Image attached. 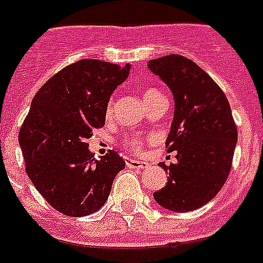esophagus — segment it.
<instances>
[{
  "mask_svg": "<svg viewBox=\"0 0 263 263\" xmlns=\"http://www.w3.org/2000/svg\"><path fill=\"white\" fill-rule=\"evenodd\" d=\"M126 165L129 167H133V169H145L148 167V163L144 161H136V159H129L126 161Z\"/></svg>",
  "mask_w": 263,
  "mask_h": 263,
  "instance_id": "esophagus-1",
  "label": "esophagus"
}]
</instances>
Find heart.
<instances>
[{"instance_id": "obj_1", "label": "heart", "mask_w": 263, "mask_h": 263, "mask_svg": "<svg viewBox=\"0 0 263 263\" xmlns=\"http://www.w3.org/2000/svg\"><path fill=\"white\" fill-rule=\"evenodd\" d=\"M141 96H143V100L145 101V104H149V102H153L158 96H161V92L158 91L157 88H153V87H147V88H144L143 92H141ZM112 112H114V100H109L108 104H106L105 108V115L109 118L112 115ZM144 137L141 136H127V137H124L123 139V145L129 151H133V153H140L141 151V148L144 145Z\"/></svg>"}]
</instances>
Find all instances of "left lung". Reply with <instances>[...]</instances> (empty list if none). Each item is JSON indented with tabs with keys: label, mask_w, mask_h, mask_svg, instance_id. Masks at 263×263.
Here are the masks:
<instances>
[{
	"label": "left lung",
	"mask_w": 263,
	"mask_h": 263,
	"mask_svg": "<svg viewBox=\"0 0 263 263\" xmlns=\"http://www.w3.org/2000/svg\"><path fill=\"white\" fill-rule=\"evenodd\" d=\"M148 68L175 97L166 149L177 151L176 163H159L169 176L154 198L169 211H194L218 194L232 169L237 126L230 104L214 79L185 57L151 59Z\"/></svg>",
	"instance_id": "obj_1"
}]
</instances>
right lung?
<instances>
[{
	"mask_svg": "<svg viewBox=\"0 0 263 263\" xmlns=\"http://www.w3.org/2000/svg\"><path fill=\"white\" fill-rule=\"evenodd\" d=\"M129 69L100 59L68 65L35 92L19 130L27 176L45 201L66 216L97 212L126 166L114 149L96 159L87 139L105 124L110 94Z\"/></svg>",
	"mask_w": 263,
	"mask_h": 263,
	"instance_id": "add662e5",
	"label": "right lung"
}]
</instances>
